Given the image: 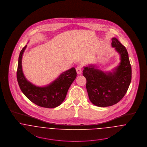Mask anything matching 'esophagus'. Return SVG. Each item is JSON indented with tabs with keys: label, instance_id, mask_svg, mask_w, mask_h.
Returning a JSON list of instances; mask_svg holds the SVG:
<instances>
[{
	"label": "esophagus",
	"instance_id": "1",
	"mask_svg": "<svg viewBox=\"0 0 147 147\" xmlns=\"http://www.w3.org/2000/svg\"><path fill=\"white\" fill-rule=\"evenodd\" d=\"M76 71L77 73L78 74H81L82 73V67L80 66H78L76 68Z\"/></svg>",
	"mask_w": 147,
	"mask_h": 147
}]
</instances>
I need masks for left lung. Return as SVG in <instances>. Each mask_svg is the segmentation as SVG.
Instances as JSON below:
<instances>
[{
	"label": "left lung",
	"instance_id": "obj_1",
	"mask_svg": "<svg viewBox=\"0 0 147 147\" xmlns=\"http://www.w3.org/2000/svg\"><path fill=\"white\" fill-rule=\"evenodd\" d=\"M112 47L121 56V62L113 72L104 73L94 65L84 67L89 98L94 105L107 107L115 105L124 97L131 82L132 69L126 47L116 38Z\"/></svg>",
	"mask_w": 147,
	"mask_h": 147
}]
</instances>
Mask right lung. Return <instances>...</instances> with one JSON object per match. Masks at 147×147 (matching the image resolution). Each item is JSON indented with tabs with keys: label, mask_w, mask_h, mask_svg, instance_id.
Segmentation results:
<instances>
[{
	"label": "right lung",
	"mask_w": 147,
	"mask_h": 147,
	"mask_svg": "<svg viewBox=\"0 0 147 147\" xmlns=\"http://www.w3.org/2000/svg\"><path fill=\"white\" fill-rule=\"evenodd\" d=\"M26 46L21 49L20 53L16 72L18 82L21 91L31 102L39 106L46 108L58 106L63 102L71 84L77 77L75 68L63 72L46 86H35L27 80L22 69V57Z\"/></svg>",
	"instance_id": "right-lung-1"
}]
</instances>
